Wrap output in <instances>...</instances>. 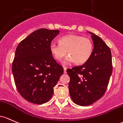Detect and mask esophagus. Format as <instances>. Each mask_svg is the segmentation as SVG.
I'll return each mask as SVG.
<instances>
[{
    "label": "esophagus",
    "instance_id": "1",
    "mask_svg": "<svg viewBox=\"0 0 123 123\" xmlns=\"http://www.w3.org/2000/svg\"><path fill=\"white\" fill-rule=\"evenodd\" d=\"M66 70H67V68L66 67H64V73L66 74Z\"/></svg>",
    "mask_w": 123,
    "mask_h": 123
}]
</instances>
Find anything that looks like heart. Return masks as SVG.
Returning a JSON list of instances; mask_svg holds the SVG:
<instances>
[{"mask_svg": "<svg viewBox=\"0 0 123 123\" xmlns=\"http://www.w3.org/2000/svg\"><path fill=\"white\" fill-rule=\"evenodd\" d=\"M59 42V44L52 42L49 47L50 51L57 60H61L68 53L69 56L63 62L65 65L74 62L78 64H84L90 59L93 53V43L86 37L68 35L61 37Z\"/></svg>", "mask_w": 123, "mask_h": 123, "instance_id": "b5f03b06", "label": "heart"}]
</instances>
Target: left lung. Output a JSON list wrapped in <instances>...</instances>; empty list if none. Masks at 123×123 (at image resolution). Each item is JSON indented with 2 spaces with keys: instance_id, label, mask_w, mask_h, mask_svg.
<instances>
[{
  "instance_id": "left-lung-1",
  "label": "left lung",
  "mask_w": 123,
  "mask_h": 123,
  "mask_svg": "<svg viewBox=\"0 0 123 123\" xmlns=\"http://www.w3.org/2000/svg\"><path fill=\"white\" fill-rule=\"evenodd\" d=\"M91 34L93 50L91 57L82 66L67 69L71 98L75 104L88 106L99 100L105 93L112 74L111 53L100 37Z\"/></svg>"
}]
</instances>
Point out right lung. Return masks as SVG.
<instances>
[{"label": "right lung", "mask_w": 123, "mask_h": 123, "mask_svg": "<svg viewBox=\"0 0 123 123\" xmlns=\"http://www.w3.org/2000/svg\"><path fill=\"white\" fill-rule=\"evenodd\" d=\"M59 30L41 28L21 41L16 50L12 72L18 91L34 104L49 101L53 87L63 74V68L52 56L51 42Z\"/></svg>", "instance_id": "obj_1"}]
</instances>
